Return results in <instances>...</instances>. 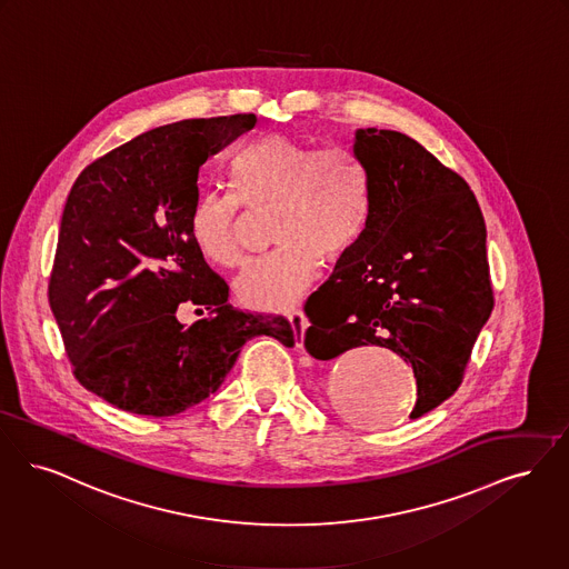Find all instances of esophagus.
<instances>
[{"mask_svg": "<svg viewBox=\"0 0 569 569\" xmlns=\"http://www.w3.org/2000/svg\"><path fill=\"white\" fill-rule=\"evenodd\" d=\"M288 321H290V326H292L296 342L300 345V342H302V335H305V328H307V318H305L302 309L296 307L292 311H288Z\"/></svg>", "mask_w": 569, "mask_h": 569, "instance_id": "34e87169", "label": "esophagus"}]
</instances>
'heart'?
I'll list each match as a JSON object with an SVG mask.
<instances>
[{"instance_id": "heart-1", "label": "heart", "mask_w": 569, "mask_h": 569, "mask_svg": "<svg viewBox=\"0 0 569 569\" xmlns=\"http://www.w3.org/2000/svg\"><path fill=\"white\" fill-rule=\"evenodd\" d=\"M232 192H207L190 211V239L207 262L234 269L243 260L241 204H273L277 248L237 281V296L256 309L292 305L318 277L321 260L339 262L360 246L370 224V176L347 148H316L274 133L248 146L230 164Z\"/></svg>"}]
</instances>
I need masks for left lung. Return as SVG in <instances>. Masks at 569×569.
Listing matches in <instances>:
<instances>
[{
  "instance_id": "1",
  "label": "left lung",
  "mask_w": 569,
  "mask_h": 569,
  "mask_svg": "<svg viewBox=\"0 0 569 569\" xmlns=\"http://www.w3.org/2000/svg\"><path fill=\"white\" fill-rule=\"evenodd\" d=\"M353 154L370 176V224L305 302L307 351L330 360L381 345L417 379V419L463 381L493 311L485 220L470 186L398 131L360 129Z\"/></svg>"
}]
</instances>
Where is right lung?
Segmentation results:
<instances>
[{
    "mask_svg": "<svg viewBox=\"0 0 569 569\" xmlns=\"http://www.w3.org/2000/svg\"><path fill=\"white\" fill-rule=\"evenodd\" d=\"M253 124L232 114L152 129L92 160L69 192L48 302L73 377L118 409L178 415L222 386L253 337L295 345L283 316L228 305L188 228L199 167ZM183 301L212 316L183 327Z\"/></svg>",
    "mask_w": 569,
    "mask_h": 569,
    "instance_id": "right-lung-1",
    "label": "right lung"
}]
</instances>
